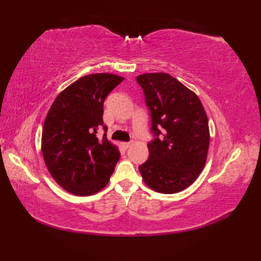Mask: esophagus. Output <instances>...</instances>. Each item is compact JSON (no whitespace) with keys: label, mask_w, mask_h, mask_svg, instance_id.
<instances>
[{"label":"esophagus","mask_w":261,"mask_h":261,"mask_svg":"<svg viewBox=\"0 0 261 261\" xmlns=\"http://www.w3.org/2000/svg\"><path fill=\"white\" fill-rule=\"evenodd\" d=\"M131 146H132V142H123V143H122V147H123L124 149L130 148Z\"/></svg>","instance_id":"esophagus-1"}]
</instances>
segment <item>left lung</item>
<instances>
[{
    "label": "left lung",
    "instance_id": "left-lung-1",
    "mask_svg": "<svg viewBox=\"0 0 261 261\" xmlns=\"http://www.w3.org/2000/svg\"><path fill=\"white\" fill-rule=\"evenodd\" d=\"M151 115L154 139L148 160L139 166L143 181L154 192L174 194L196 180L206 163L210 130L198 96L166 73L137 76Z\"/></svg>",
    "mask_w": 261,
    "mask_h": 261
}]
</instances>
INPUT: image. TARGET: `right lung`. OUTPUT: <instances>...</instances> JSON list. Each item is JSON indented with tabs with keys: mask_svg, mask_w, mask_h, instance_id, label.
Wrapping results in <instances>:
<instances>
[{
	"mask_svg": "<svg viewBox=\"0 0 261 261\" xmlns=\"http://www.w3.org/2000/svg\"><path fill=\"white\" fill-rule=\"evenodd\" d=\"M124 79L108 73L81 77L58 94L42 127L41 150L47 169L65 191L93 195L107 186L120 159L118 147L104 134L103 103Z\"/></svg>",
	"mask_w": 261,
	"mask_h": 261,
	"instance_id": "right-lung-1",
	"label": "right lung"
}]
</instances>
